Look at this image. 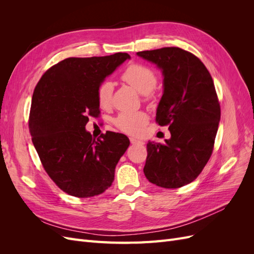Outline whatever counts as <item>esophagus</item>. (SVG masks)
<instances>
[{
	"label": "esophagus",
	"mask_w": 254,
	"mask_h": 254,
	"mask_svg": "<svg viewBox=\"0 0 254 254\" xmlns=\"http://www.w3.org/2000/svg\"><path fill=\"white\" fill-rule=\"evenodd\" d=\"M130 143L131 144H135V145H144V142L143 141H139L134 139V137H130Z\"/></svg>",
	"instance_id": "1"
}]
</instances>
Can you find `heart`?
Listing matches in <instances>:
<instances>
[{"label":"heart","mask_w":254,"mask_h":254,"mask_svg":"<svg viewBox=\"0 0 254 254\" xmlns=\"http://www.w3.org/2000/svg\"><path fill=\"white\" fill-rule=\"evenodd\" d=\"M122 79L130 84L144 95L145 101H151L155 96V89L158 76L148 65L143 64H129L122 74ZM113 83L110 80H104L98 84L96 90L97 104L102 109H108L112 104ZM148 123L147 114L143 111L122 112L114 120V125L121 131L130 135H139L143 132Z\"/></svg>","instance_id":"obj_1"}]
</instances>
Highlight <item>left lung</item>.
<instances>
[{
  "mask_svg": "<svg viewBox=\"0 0 254 254\" xmlns=\"http://www.w3.org/2000/svg\"><path fill=\"white\" fill-rule=\"evenodd\" d=\"M164 75L156 123L168 126L171 139L147 143L144 174L149 182L178 189L194 181L210 160L220 120L214 81L201 60L180 48L137 52Z\"/></svg>",
  "mask_w": 254,
  "mask_h": 254,
  "instance_id": "8db88e82",
  "label": "left lung"
}]
</instances>
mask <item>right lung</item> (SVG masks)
Instances as JSON below:
<instances>
[{"label":"right lung","instance_id":"obj_1","mask_svg":"<svg viewBox=\"0 0 254 254\" xmlns=\"http://www.w3.org/2000/svg\"><path fill=\"white\" fill-rule=\"evenodd\" d=\"M128 58L127 53L66 58L51 66L34 90L28 119L32 141L44 171L68 195L104 193L130 144L125 134L107 131L95 140L84 129L90 117L101 113L98 84Z\"/></svg>","mask_w":254,"mask_h":254}]
</instances>
